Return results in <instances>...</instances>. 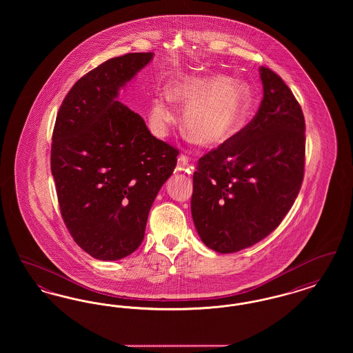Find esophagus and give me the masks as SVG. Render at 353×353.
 Masks as SVG:
<instances>
[{
    "label": "esophagus",
    "instance_id": "34e87169",
    "mask_svg": "<svg viewBox=\"0 0 353 353\" xmlns=\"http://www.w3.org/2000/svg\"><path fill=\"white\" fill-rule=\"evenodd\" d=\"M177 168L180 170H186L188 173H190L188 168H192V167H189V157L186 154H180V157L177 160Z\"/></svg>",
    "mask_w": 353,
    "mask_h": 353
}]
</instances>
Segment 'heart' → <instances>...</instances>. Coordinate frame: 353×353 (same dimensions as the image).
I'll use <instances>...</instances> for the list:
<instances>
[{
    "mask_svg": "<svg viewBox=\"0 0 353 353\" xmlns=\"http://www.w3.org/2000/svg\"><path fill=\"white\" fill-rule=\"evenodd\" d=\"M172 101L188 108L185 127L203 147L217 148L234 136L250 104V88L223 75L184 78L170 87ZM168 97H157L152 103V118L159 127L173 120Z\"/></svg>",
    "mask_w": 353,
    "mask_h": 353,
    "instance_id": "b5f03b06",
    "label": "heart"
}]
</instances>
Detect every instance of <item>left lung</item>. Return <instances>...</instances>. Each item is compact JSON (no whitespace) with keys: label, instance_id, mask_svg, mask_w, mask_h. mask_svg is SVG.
<instances>
[{"label":"left lung","instance_id":"left-lung-1","mask_svg":"<svg viewBox=\"0 0 353 353\" xmlns=\"http://www.w3.org/2000/svg\"><path fill=\"white\" fill-rule=\"evenodd\" d=\"M263 99L252 121L200 159L192 217L202 242L229 254L275 230L302 186L305 124L288 85L259 68Z\"/></svg>","mask_w":353,"mask_h":353}]
</instances>
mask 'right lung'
<instances>
[{"instance_id": "right-lung-1", "label": "right lung", "mask_w": 353, "mask_h": 353, "mask_svg": "<svg viewBox=\"0 0 353 353\" xmlns=\"http://www.w3.org/2000/svg\"><path fill=\"white\" fill-rule=\"evenodd\" d=\"M152 58L131 52L91 70L55 120L51 173L61 214L74 241L99 261H118L141 245L152 203L177 164L179 151L118 101L119 90Z\"/></svg>"}]
</instances>
